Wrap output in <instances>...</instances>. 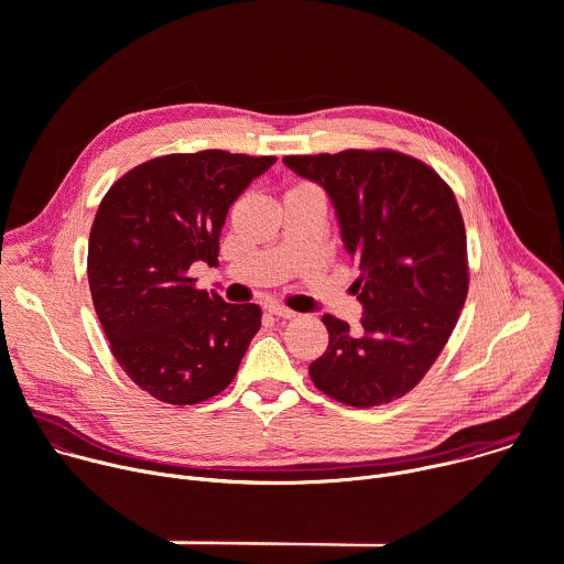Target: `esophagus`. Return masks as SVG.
Listing matches in <instances>:
<instances>
[{"mask_svg": "<svg viewBox=\"0 0 564 564\" xmlns=\"http://www.w3.org/2000/svg\"><path fill=\"white\" fill-rule=\"evenodd\" d=\"M268 312L274 314L276 318H294V316H296V312H292L290 307H283V305H279V303H270V305H268Z\"/></svg>", "mask_w": 564, "mask_h": 564, "instance_id": "34e87169", "label": "esophagus"}]
</instances>
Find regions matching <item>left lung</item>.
I'll return each mask as SVG.
<instances>
[{
  "label": "left lung",
  "mask_w": 564,
  "mask_h": 564,
  "mask_svg": "<svg viewBox=\"0 0 564 564\" xmlns=\"http://www.w3.org/2000/svg\"><path fill=\"white\" fill-rule=\"evenodd\" d=\"M324 187L361 276L359 330L324 314L328 350L310 379L346 406L370 409L411 392L444 350L468 294L466 229L446 181L392 149L285 155Z\"/></svg>",
  "instance_id": "left-lung-1"
}]
</instances>
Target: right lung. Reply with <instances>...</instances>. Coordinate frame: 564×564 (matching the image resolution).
<instances>
[{"instance_id": "1", "label": "right lung", "mask_w": 564, "mask_h": 564, "mask_svg": "<svg viewBox=\"0 0 564 564\" xmlns=\"http://www.w3.org/2000/svg\"><path fill=\"white\" fill-rule=\"evenodd\" d=\"M274 155L223 149L167 153L105 194L89 234V288L111 355L129 379L172 406L223 392L261 328L257 303H225L189 268L218 263L231 203Z\"/></svg>"}]
</instances>
